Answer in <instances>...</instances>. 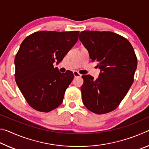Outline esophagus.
<instances>
[{
  "mask_svg": "<svg viewBox=\"0 0 149 149\" xmlns=\"http://www.w3.org/2000/svg\"><path fill=\"white\" fill-rule=\"evenodd\" d=\"M74 77H81V75L79 72H77V71H74Z\"/></svg>",
  "mask_w": 149,
  "mask_h": 149,
  "instance_id": "1",
  "label": "esophagus"
}]
</instances>
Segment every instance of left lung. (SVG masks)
<instances>
[{
	"mask_svg": "<svg viewBox=\"0 0 149 149\" xmlns=\"http://www.w3.org/2000/svg\"><path fill=\"white\" fill-rule=\"evenodd\" d=\"M79 40L100 70L96 79L90 75L82 76L83 102L95 114L110 112L119 106L133 82L137 66L134 49L127 39L111 31H84Z\"/></svg>",
	"mask_w": 149,
	"mask_h": 149,
	"instance_id": "1",
	"label": "left lung"
}]
</instances>
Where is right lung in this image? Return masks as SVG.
<instances>
[{
  "label": "right lung",
  "mask_w": 149,
  "mask_h": 149,
  "mask_svg": "<svg viewBox=\"0 0 149 149\" xmlns=\"http://www.w3.org/2000/svg\"><path fill=\"white\" fill-rule=\"evenodd\" d=\"M79 31L35 32L24 40L16 55L15 79L26 101L37 111L50 112L62 104L74 79L62 74L58 64L78 40Z\"/></svg>",
  "instance_id": "add662e5"
}]
</instances>
